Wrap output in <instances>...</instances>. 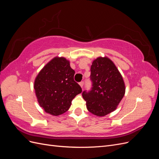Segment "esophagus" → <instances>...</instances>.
<instances>
[{
	"label": "esophagus",
	"mask_w": 159,
	"mask_h": 159,
	"mask_svg": "<svg viewBox=\"0 0 159 159\" xmlns=\"http://www.w3.org/2000/svg\"><path fill=\"white\" fill-rule=\"evenodd\" d=\"M79 84H80V85L81 86V88H83V86H84V81H81V82L79 83Z\"/></svg>",
	"instance_id": "34e87169"
}]
</instances>
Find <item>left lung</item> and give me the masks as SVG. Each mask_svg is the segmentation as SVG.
Instances as JSON below:
<instances>
[{"label": "left lung", "instance_id": "left-lung-1", "mask_svg": "<svg viewBox=\"0 0 159 159\" xmlns=\"http://www.w3.org/2000/svg\"><path fill=\"white\" fill-rule=\"evenodd\" d=\"M90 76L92 89L82 93L86 107L96 116H105L117 108L125 93L123 78L113 61L107 56H99L93 61Z\"/></svg>", "mask_w": 159, "mask_h": 159}]
</instances>
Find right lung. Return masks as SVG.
Masks as SVG:
<instances>
[{"instance_id":"add662e5","label":"right lung","mask_w":159,"mask_h":159,"mask_svg":"<svg viewBox=\"0 0 159 159\" xmlns=\"http://www.w3.org/2000/svg\"><path fill=\"white\" fill-rule=\"evenodd\" d=\"M75 71L64 57L56 56L36 75L34 88L38 102L47 113L57 116L71 106V101L81 93L74 80Z\"/></svg>"}]
</instances>
